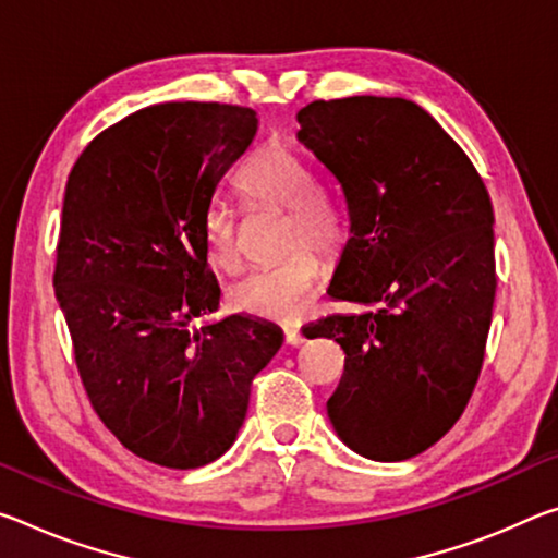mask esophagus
<instances>
[{"label": "esophagus", "instance_id": "34e87169", "mask_svg": "<svg viewBox=\"0 0 558 558\" xmlns=\"http://www.w3.org/2000/svg\"><path fill=\"white\" fill-rule=\"evenodd\" d=\"M282 338H286V344H290V348H298V344L305 342L303 332H300V327H286Z\"/></svg>", "mask_w": 558, "mask_h": 558}]
</instances>
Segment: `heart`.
Returning <instances> with one entry per match:
<instances>
[{
	"mask_svg": "<svg viewBox=\"0 0 558 558\" xmlns=\"http://www.w3.org/2000/svg\"><path fill=\"white\" fill-rule=\"evenodd\" d=\"M235 189L245 201L286 210V260L251 270L228 290L238 313L272 323H295L307 313L323 278V265L307 251L335 255L348 241V216L330 193L317 189L313 166L293 148L270 144L238 168ZM208 263L223 272L241 268L235 214L214 203L203 216Z\"/></svg>",
	"mask_w": 558,
	"mask_h": 558,
	"instance_id": "heart-1",
	"label": "heart"
}]
</instances>
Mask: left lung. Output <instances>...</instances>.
Listing matches in <instances>:
<instances>
[{
	"mask_svg": "<svg viewBox=\"0 0 558 558\" xmlns=\"http://www.w3.org/2000/svg\"><path fill=\"white\" fill-rule=\"evenodd\" d=\"M298 123L350 218L327 293L362 305L303 330L344 350L327 417L352 452L402 462L454 427L480 377L497 293L489 193L414 101H313Z\"/></svg>",
	"mask_w": 558,
	"mask_h": 558,
	"instance_id": "obj_1",
	"label": "left lung"
}]
</instances>
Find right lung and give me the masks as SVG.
Here are the masks:
<instances>
[{"label":"right lung","instance_id":"add662e5","mask_svg":"<svg viewBox=\"0 0 558 558\" xmlns=\"http://www.w3.org/2000/svg\"><path fill=\"white\" fill-rule=\"evenodd\" d=\"M258 134L253 109L171 101L113 123L66 181L54 290L96 414L123 447L171 470L226 454L278 325L216 313L203 216Z\"/></svg>","mask_w":558,"mask_h":558}]
</instances>
